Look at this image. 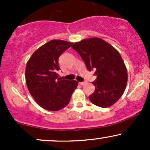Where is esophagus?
I'll use <instances>...</instances> for the list:
<instances>
[{
    "mask_svg": "<svg viewBox=\"0 0 150 150\" xmlns=\"http://www.w3.org/2000/svg\"><path fill=\"white\" fill-rule=\"evenodd\" d=\"M80 85H85V84H87V82H79Z\"/></svg>",
    "mask_w": 150,
    "mask_h": 150,
    "instance_id": "1",
    "label": "esophagus"
}]
</instances>
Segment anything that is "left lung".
<instances>
[{"instance_id": "left-lung-1", "label": "left lung", "mask_w": 150, "mask_h": 150, "mask_svg": "<svg viewBox=\"0 0 150 150\" xmlns=\"http://www.w3.org/2000/svg\"><path fill=\"white\" fill-rule=\"evenodd\" d=\"M72 48L80 54L89 70L94 69L95 90L89 97L92 104L102 108L114 104L121 97L128 82V72L119 52L100 38L75 42Z\"/></svg>"}]
</instances>
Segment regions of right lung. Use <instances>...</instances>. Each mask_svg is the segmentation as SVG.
<instances>
[{"label": "right lung", "instance_id": "1", "mask_svg": "<svg viewBox=\"0 0 150 150\" xmlns=\"http://www.w3.org/2000/svg\"><path fill=\"white\" fill-rule=\"evenodd\" d=\"M73 45L72 42L53 40L36 50L27 61L25 80L31 95L41 107L51 111L66 106L78 82L62 80L57 72L58 58Z\"/></svg>", "mask_w": 150, "mask_h": 150}]
</instances>
